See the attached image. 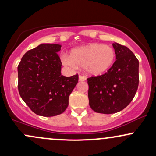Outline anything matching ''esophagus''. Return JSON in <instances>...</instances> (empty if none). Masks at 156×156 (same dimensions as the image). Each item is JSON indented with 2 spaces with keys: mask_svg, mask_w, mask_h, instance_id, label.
Returning a JSON list of instances; mask_svg holds the SVG:
<instances>
[{
  "mask_svg": "<svg viewBox=\"0 0 156 156\" xmlns=\"http://www.w3.org/2000/svg\"><path fill=\"white\" fill-rule=\"evenodd\" d=\"M86 77L84 76H79V77H78V80L79 81H84V80H86Z\"/></svg>",
  "mask_w": 156,
  "mask_h": 156,
  "instance_id": "34e87169",
  "label": "esophagus"
}]
</instances>
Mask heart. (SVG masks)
I'll return each mask as SVG.
<instances>
[{
  "label": "heart",
  "mask_w": 156,
  "mask_h": 156,
  "mask_svg": "<svg viewBox=\"0 0 156 156\" xmlns=\"http://www.w3.org/2000/svg\"><path fill=\"white\" fill-rule=\"evenodd\" d=\"M113 48L101 44L92 43L76 48L70 55L62 57V63L69 67H84L89 75L98 76L104 74L112 67L115 60Z\"/></svg>",
  "instance_id": "b5f03b06"
}]
</instances>
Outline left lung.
I'll return each mask as SVG.
<instances>
[{
  "label": "left lung",
  "instance_id": "left-lung-1",
  "mask_svg": "<svg viewBox=\"0 0 156 156\" xmlns=\"http://www.w3.org/2000/svg\"><path fill=\"white\" fill-rule=\"evenodd\" d=\"M116 62L101 76L87 79L89 105L95 112L114 114L128 106L139 86V61L129 48L112 44Z\"/></svg>",
  "mask_w": 156,
  "mask_h": 156
}]
</instances>
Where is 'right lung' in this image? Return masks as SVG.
<instances>
[{
	"label": "right lung",
	"instance_id": "add662e5",
	"mask_svg": "<svg viewBox=\"0 0 156 156\" xmlns=\"http://www.w3.org/2000/svg\"><path fill=\"white\" fill-rule=\"evenodd\" d=\"M61 48L56 44H39L25 53L17 67L20 95L37 115L53 117L63 113L78 83V75L62 76L57 53Z\"/></svg>",
	"mask_w": 156,
	"mask_h": 156
}]
</instances>
